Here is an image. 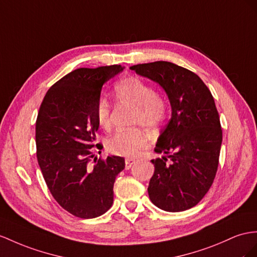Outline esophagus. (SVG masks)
<instances>
[{
  "label": "esophagus",
  "mask_w": 257,
  "mask_h": 257,
  "mask_svg": "<svg viewBox=\"0 0 257 257\" xmlns=\"http://www.w3.org/2000/svg\"><path fill=\"white\" fill-rule=\"evenodd\" d=\"M135 163H136V160L134 159H126L124 160V167H126V169H130Z\"/></svg>",
  "instance_id": "34e87169"
}]
</instances>
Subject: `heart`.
<instances>
[{
	"label": "heart",
	"instance_id": "1",
	"mask_svg": "<svg viewBox=\"0 0 257 257\" xmlns=\"http://www.w3.org/2000/svg\"><path fill=\"white\" fill-rule=\"evenodd\" d=\"M116 98L122 104L136 107L134 122L155 129L167 116V104L155 93L152 85L137 77H126L115 84ZM111 106L106 98L101 97L96 104V119L103 128L110 126ZM149 144V136L141 129L120 130L107 141L109 152L121 156H136Z\"/></svg>",
	"mask_w": 257,
	"mask_h": 257
}]
</instances>
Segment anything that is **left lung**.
Returning a JSON list of instances; mask_svg holds the SVG:
<instances>
[{
	"instance_id": "8db88e82",
	"label": "left lung",
	"mask_w": 257,
	"mask_h": 257,
	"mask_svg": "<svg viewBox=\"0 0 257 257\" xmlns=\"http://www.w3.org/2000/svg\"><path fill=\"white\" fill-rule=\"evenodd\" d=\"M166 92L172 117L157 139L154 175L148 192L155 206L182 212L207 193L218 167L222 131L214 97L202 79L180 66L159 61L130 67Z\"/></svg>"
}]
</instances>
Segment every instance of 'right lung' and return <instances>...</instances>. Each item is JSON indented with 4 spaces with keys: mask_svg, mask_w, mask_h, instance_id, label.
I'll return each instance as SVG.
<instances>
[{
    "mask_svg": "<svg viewBox=\"0 0 257 257\" xmlns=\"http://www.w3.org/2000/svg\"><path fill=\"white\" fill-rule=\"evenodd\" d=\"M123 68L111 65L71 71L49 89L39 109L36 144L43 178L56 202L80 218L107 212L114 201L115 179L124 168L123 157L97 160L91 151L102 87Z\"/></svg>",
    "mask_w": 257,
    "mask_h": 257,
    "instance_id": "add662e5",
    "label": "right lung"
}]
</instances>
